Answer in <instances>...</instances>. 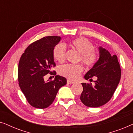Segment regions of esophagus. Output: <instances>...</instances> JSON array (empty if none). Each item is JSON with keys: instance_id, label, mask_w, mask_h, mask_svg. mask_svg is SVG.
I'll use <instances>...</instances> for the list:
<instances>
[{"instance_id": "esophagus-1", "label": "esophagus", "mask_w": 133, "mask_h": 133, "mask_svg": "<svg viewBox=\"0 0 133 133\" xmlns=\"http://www.w3.org/2000/svg\"><path fill=\"white\" fill-rule=\"evenodd\" d=\"M67 83H68V84H74V83H75V81H71L70 80V79H68V80H67Z\"/></svg>"}]
</instances>
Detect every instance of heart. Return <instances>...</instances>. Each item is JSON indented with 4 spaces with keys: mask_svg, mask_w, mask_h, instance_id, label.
I'll list each match as a JSON object with an SVG mask.
<instances>
[{
    "mask_svg": "<svg viewBox=\"0 0 133 133\" xmlns=\"http://www.w3.org/2000/svg\"><path fill=\"white\" fill-rule=\"evenodd\" d=\"M69 45L80 54L79 61L82 62L86 68H91L96 64L98 60V54L94 49L92 43L87 38L83 37L75 38L69 42ZM53 56L56 61L60 63L64 62L66 58L65 45L63 44H57L54 49ZM83 71L82 65L74 64L62 65L59 69V72L61 75L72 80L78 78Z\"/></svg>",
    "mask_w": 133,
    "mask_h": 133,
    "instance_id": "1",
    "label": "heart"
}]
</instances>
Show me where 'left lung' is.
<instances>
[{
    "label": "left lung",
    "instance_id": "left-lung-1",
    "mask_svg": "<svg viewBox=\"0 0 133 133\" xmlns=\"http://www.w3.org/2000/svg\"><path fill=\"white\" fill-rule=\"evenodd\" d=\"M100 58L86 75V79L92 80L97 77L95 84L91 83H81L83 92L80 95L81 102L90 108L100 107L109 102L114 95L121 77V69L116 55H111L109 52L102 47Z\"/></svg>",
    "mask_w": 133,
    "mask_h": 133
}]
</instances>
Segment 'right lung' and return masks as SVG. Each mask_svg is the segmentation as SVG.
Here are the masks:
<instances>
[{
	"label": "right lung",
	"instance_id": "1",
	"mask_svg": "<svg viewBox=\"0 0 133 133\" xmlns=\"http://www.w3.org/2000/svg\"><path fill=\"white\" fill-rule=\"evenodd\" d=\"M60 36L44 37L30 44L21 56L18 65V81L21 91L33 107L44 109L54 102L59 88L66 84L64 77L52 71L56 66L53 51ZM56 76L54 81L45 82L47 74Z\"/></svg>",
	"mask_w": 133,
	"mask_h": 133
}]
</instances>
